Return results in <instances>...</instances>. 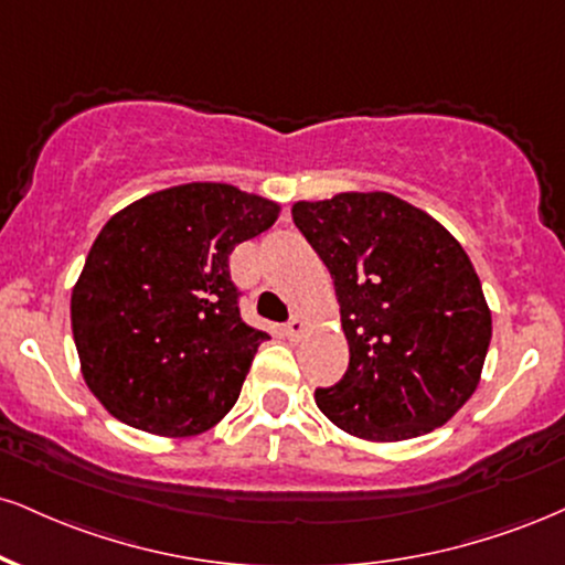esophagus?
Segmentation results:
<instances>
[{
  "instance_id": "obj_1",
  "label": "esophagus",
  "mask_w": 565,
  "mask_h": 565,
  "mask_svg": "<svg viewBox=\"0 0 565 565\" xmlns=\"http://www.w3.org/2000/svg\"><path fill=\"white\" fill-rule=\"evenodd\" d=\"M284 331H287L289 339H300V337L305 334V331H308V321H305L302 316H295V318H291V321L287 323V329H284Z\"/></svg>"
}]
</instances>
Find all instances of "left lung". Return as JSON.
I'll return each mask as SVG.
<instances>
[{
    "label": "left lung",
    "mask_w": 565,
    "mask_h": 565,
    "mask_svg": "<svg viewBox=\"0 0 565 565\" xmlns=\"http://www.w3.org/2000/svg\"><path fill=\"white\" fill-rule=\"evenodd\" d=\"M291 217L326 263L350 365L316 390L331 424L365 441L445 426L481 382L492 310L471 257L437 217L390 192L300 200Z\"/></svg>",
    "instance_id": "8db88e82"
}]
</instances>
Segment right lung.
Listing matches in <instances>:
<instances>
[{
	"label": "right lung",
	"mask_w": 565,
	"mask_h": 565,
	"mask_svg": "<svg viewBox=\"0 0 565 565\" xmlns=\"http://www.w3.org/2000/svg\"><path fill=\"white\" fill-rule=\"evenodd\" d=\"M281 205L231 183L160 189L118 210L73 284L81 376L113 418L158 437L221 420L268 334L242 321L228 255Z\"/></svg>",
	"instance_id": "add662e5"
}]
</instances>
